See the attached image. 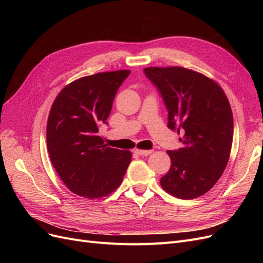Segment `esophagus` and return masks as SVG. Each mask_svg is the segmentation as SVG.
<instances>
[{"label":"esophagus","instance_id":"esophagus-1","mask_svg":"<svg viewBox=\"0 0 263 263\" xmlns=\"http://www.w3.org/2000/svg\"><path fill=\"white\" fill-rule=\"evenodd\" d=\"M135 154H137L139 156H148L151 153H153V150H141V149H135L134 150Z\"/></svg>","mask_w":263,"mask_h":263}]
</instances>
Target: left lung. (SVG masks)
Returning <instances> with one entry per match:
<instances>
[{
    "mask_svg": "<svg viewBox=\"0 0 263 263\" xmlns=\"http://www.w3.org/2000/svg\"><path fill=\"white\" fill-rule=\"evenodd\" d=\"M144 71L164 101L168 127L183 134L182 148L166 151L171 166L160 184L182 200L196 198L215 185L229 160L234 135L229 101L217 82L194 70L149 67Z\"/></svg>",
    "mask_w": 263,
    "mask_h": 263,
    "instance_id": "1",
    "label": "left lung"
}]
</instances>
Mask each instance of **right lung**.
<instances>
[{
    "label": "right lung",
    "mask_w": 263,
    "mask_h": 263,
    "mask_svg": "<svg viewBox=\"0 0 263 263\" xmlns=\"http://www.w3.org/2000/svg\"><path fill=\"white\" fill-rule=\"evenodd\" d=\"M129 70L82 77L54 99L47 122V149L53 168L71 192L104 197L123 181L132 161L129 150L104 145L99 127L112 109L118 87Z\"/></svg>",
    "instance_id": "right-lung-1"
}]
</instances>
